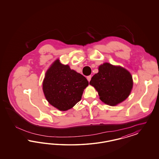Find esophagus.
Wrapping results in <instances>:
<instances>
[{"mask_svg": "<svg viewBox=\"0 0 159 159\" xmlns=\"http://www.w3.org/2000/svg\"><path fill=\"white\" fill-rule=\"evenodd\" d=\"M91 77H92L91 76H87V79H88V82H90V80H91Z\"/></svg>", "mask_w": 159, "mask_h": 159, "instance_id": "34e87169", "label": "esophagus"}]
</instances>
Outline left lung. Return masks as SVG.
Instances as JSON below:
<instances>
[{
  "label": "left lung",
  "mask_w": 159,
  "mask_h": 159,
  "mask_svg": "<svg viewBox=\"0 0 159 159\" xmlns=\"http://www.w3.org/2000/svg\"><path fill=\"white\" fill-rule=\"evenodd\" d=\"M98 70V73L91 78L89 84L98 91L103 102L116 106L128 97L133 81L128 70L107 62L101 65Z\"/></svg>",
  "instance_id": "left-lung-1"
}]
</instances>
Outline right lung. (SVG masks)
I'll return each instance as SVG.
<instances>
[{
  "label": "right lung",
  "mask_w": 159,
  "mask_h": 159,
  "mask_svg": "<svg viewBox=\"0 0 159 159\" xmlns=\"http://www.w3.org/2000/svg\"><path fill=\"white\" fill-rule=\"evenodd\" d=\"M88 84L85 77L57 60L46 73L43 91L49 104L60 111H66L81 100Z\"/></svg>",
  "instance_id": "add662e5"
}]
</instances>
